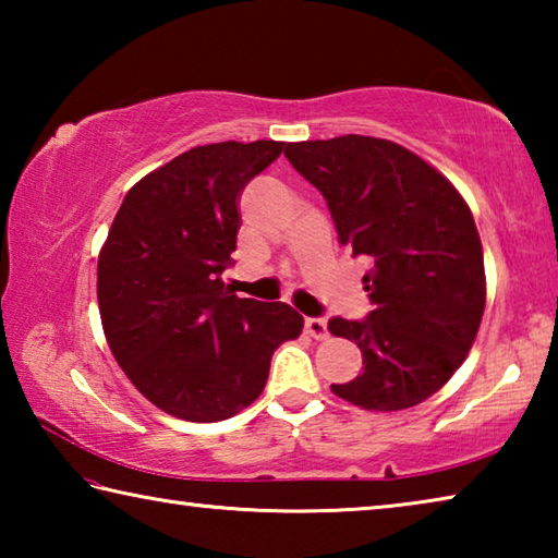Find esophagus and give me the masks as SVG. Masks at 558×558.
I'll return each mask as SVG.
<instances>
[{
  "instance_id": "esophagus-1",
  "label": "esophagus",
  "mask_w": 558,
  "mask_h": 558,
  "mask_svg": "<svg viewBox=\"0 0 558 558\" xmlns=\"http://www.w3.org/2000/svg\"><path fill=\"white\" fill-rule=\"evenodd\" d=\"M305 329H307V335L315 337V339H325L327 337V323H325L323 317H307L305 319Z\"/></svg>"
}]
</instances>
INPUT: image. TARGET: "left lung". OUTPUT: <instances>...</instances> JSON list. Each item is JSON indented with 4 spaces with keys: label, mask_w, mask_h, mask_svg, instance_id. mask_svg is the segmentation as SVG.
Returning <instances> with one entry per match:
<instances>
[{
    "label": "left lung",
    "mask_w": 558,
    "mask_h": 558,
    "mask_svg": "<svg viewBox=\"0 0 558 558\" xmlns=\"http://www.w3.org/2000/svg\"><path fill=\"white\" fill-rule=\"evenodd\" d=\"M288 162L327 199L339 241L372 268L374 302L362 323L327 329L362 349L364 372L332 384L364 411H403L440 391L460 369L483 323V243L468 202L448 177L381 137L288 143Z\"/></svg>",
    "instance_id": "left-lung-1"
}]
</instances>
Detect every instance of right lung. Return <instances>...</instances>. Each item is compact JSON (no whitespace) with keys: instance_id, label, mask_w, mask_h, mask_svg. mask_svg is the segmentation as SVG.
<instances>
[{"instance_id":"obj_1","label":"right lung","mask_w":558,"mask_h":558,"mask_svg":"<svg viewBox=\"0 0 558 558\" xmlns=\"http://www.w3.org/2000/svg\"><path fill=\"white\" fill-rule=\"evenodd\" d=\"M286 143L192 147L130 189L98 253L108 347L132 386L174 418H231L266 389L272 352L305 319L286 302L235 298L221 272L239 196Z\"/></svg>"}]
</instances>
